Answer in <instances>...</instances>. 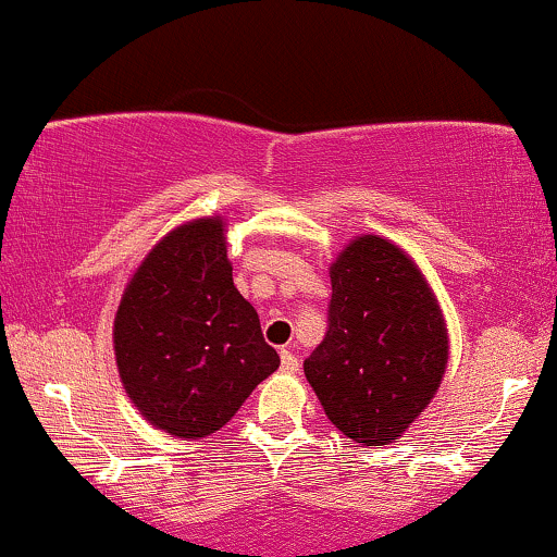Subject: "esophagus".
<instances>
[{
    "label": "esophagus",
    "mask_w": 557,
    "mask_h": 557,
    "mask_svg": "<svg viewBox=\"0 0 557 557\" xmlns=\"http://www.w3.org/2000/svg\"><path fill=\"white\" fill-rule=\"evenodd\" d=\"M280 363H283V371L285 373H298V368H300L298 355L287 350V347H285V350H280Z\"/></svg>",
    "instance_id": "obj_1"
}]
</instances>
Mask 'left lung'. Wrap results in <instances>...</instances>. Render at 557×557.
<instances>
[{
  "label": "left lung",
  "mask_w": 557,
  "mask_h": 557,
  "mask_svg": "<svg viewBox=\"0 0 557 557\" xmlns=\"http://www.w3.org/2000/svg\"><path fill=\"white\" fill-rule=\"evenodd\" d=\"M330 277V332L306 358V379L347 438L394 444L444 381V311L410 253L373 233L337 253Z\"/></svg>",
  "instance_id": "1"
}]
</instances>
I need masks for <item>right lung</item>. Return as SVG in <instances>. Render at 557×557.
<instances>
[{
  "label": "right lung",
  "mask_w": 557,
  "mask_h": 557,
  "mask_svg": "<svg viewBox=\"0 0 557 557\" xmlns=\"http://www.w3.org/2000/svg\"><path fill=\"white\" fill-rule=\"evenodd\" d=\"M126 397L158 431L205 438L280 368L233 285L220 214L176 225L147 251L113 319Z\"/></svg>",
  "instance_id": "add662e5"
}]
</instances>
